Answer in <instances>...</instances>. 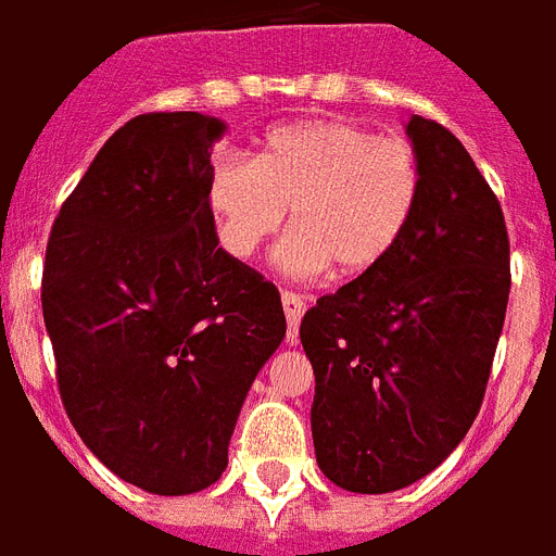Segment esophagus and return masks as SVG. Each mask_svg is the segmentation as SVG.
Instances as JSON below:
<instances>
[{
  "mask_svg": "<svg viewBox=\"0 0 556 556\" xmlns=\"http://www.w3.org/2000/svg\"><path fill=\"white\" fill-rule=\"evenodd\" d=\"M281 304H283V315H287V341L295 344V341H299L301 318H304L306 313V301L304 295H299V292H281Z\"/></svg>",
  "mask_w": 556,
  "mask_h": 556,
  "instance_id": "34e87169",
  "label": "esophagus"
}]
</instances>
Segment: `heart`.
<instances>
[{
	"label": "heart",
	"mask_w": 556,
	"mask_h": 556,
	"mask_svg": "<svg viewBox=\"0 0 556 556\" xmlns=\"http://www.w3.org/2000/svg\"><path fill=\"white\" fill-rule=\"evenodd\" d=\"M421 198L419 154L348 119H299L269 128L255 160L226 154L212 166L206 201L217 238L252 257L287 220L283 273L364 275L399 247Z\"/></svg>",
	"instance_id": "heart-1"
}]
</instances>
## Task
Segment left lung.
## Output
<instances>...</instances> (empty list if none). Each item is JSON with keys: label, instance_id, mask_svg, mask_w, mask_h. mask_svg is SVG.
I'll return each mask as SVG.
<instances>
[{"label": "left lung", "instance_id": "obj_1", "mask_svg": "<svg viewBox=\"0 0 556 556\" xmlns=\"http://www.w3.org/2000/svg\"><path fill=\"white\" fill-rule=\"evenodd\" d=\"M407 137L421 163L407 232L301 321L315 459L355 494L413 485L454 454L485 396L508 306L496 194L445 126L413 114Z\"/></svg>", "mask_w": 556, "mask_h": 556}]
</instances>
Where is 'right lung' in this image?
Masks as SVG:
<instances>
[{"instance_id":"obj_1","label":"right lung","mask_w":556,"mask_h":556,"mask_svg":"<svg viewBox=\"0 0 556 556\" xmlns=\"http://www.w3.org/2000/svg\"><path fill=\"white\" fill-rule=\"evenodd\" d=\"M224 131L198 111L128 119L46 250L42 315L71 425L160 496L220 479L243 399L287 332L275 283L217 247L206 186Z\"/></svg>"}]
</instances>
